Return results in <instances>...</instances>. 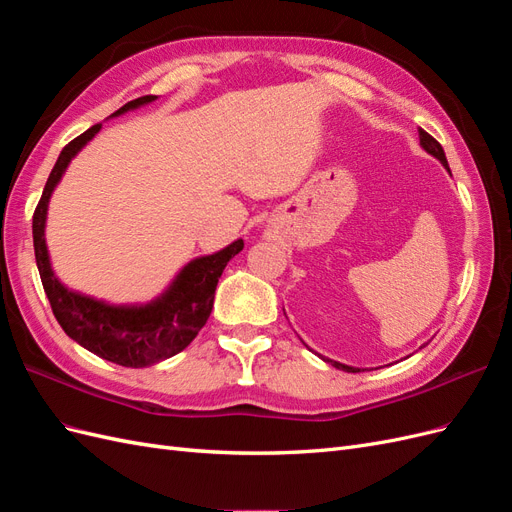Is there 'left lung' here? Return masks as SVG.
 Instances as JSON below:
<instances>
[{
	"instance_id": "obj_1",
	"label": "left lung",
	"mask_w": 512,
	"mask_h": 512,
	"mask_svg": "<svg viewBox=\"0 0 512 512\" xmlns=\"http://www.w3.org/2000/svg\"><path fill=\"white\" fill-rule=\"evenodd\" d=\"M418 138H421V145H423V149H425L427 153H431L433 158H438V160L446 166L448 173H451V168H448V162H446V156H444V149H442V145L436 141V138H433L431 134H427L423 128H418ZM329 363H331L333 367H337V369L352 371V374H356V371H361V369H354V367H348V365L337 363V361H329Z\"/></svg>"
}]
</instances>
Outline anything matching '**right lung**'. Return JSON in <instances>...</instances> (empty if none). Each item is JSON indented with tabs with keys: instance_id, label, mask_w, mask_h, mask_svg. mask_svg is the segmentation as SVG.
I'll use <instances>...</instances> for the list:
<instances>
[{
	"instance_id": "add662e5",
	"label": "right lung",
	"mask_w": 512,
	"mask_h": 512,
	"mask_svg": "<svg viewBox=\"0 0 512 512\" xmlns=\"http://www.w3.org/2000/svg\"><path fill=\"white\" fill-rule=\"evenodd\" d=\"M153 100H156V96L136 98L123 104L115 115ZM100 128L102 123H96V126H91L87 132L76 136L74 141L61 149L51 175L46 179L32 224L36 265L53 314L68 337H72L76 344H81L89 352L98 354L100 359L123 367H147L188 348L198 331L205 327L213 309L215 286H218L228 260L243 250V239L230 243L218 254L190 262L179 273L173 286L166 290V294H162V299L145 307L106 305L61 286L53 275L49 254H46V207H49L51 192L55 190L61 175H64L70 160L87 141L98 134Z\"/></svg>"
}]
</instances>
